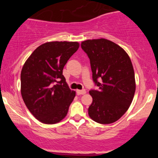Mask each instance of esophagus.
Instances as JSON below:
<instances>
[{"instance_id": "esophagus-1", "label": "esophagus", "mask_w": 158, "mask_h": 158, "mask_svg": "<svg viewBox=\"0 0 158 158\" xmlns=\"http://www.w3.org/2000/svg\"><path fill=\"white\" fill-rule=\"evenodd\" d=\"M85 93H86V90H85V89H83V90H77V95H82V94H85Z\"/></svg>"}]
</instances>
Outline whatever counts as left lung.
Returning <instances> with one entry per match:
<instances>
[{
	"mask_svg": "<svg viewBox=\"0 0 158 158\" xmlns=\"http://www.w3.org/2000/svg\"><path fill=\"white\" fill-rule=\"evenodd\" d=\"M81 47L89 58L92 78L99 87L89 91L93 102L88 114L100 124L113 123L127 111L135 96L131 59L121 47L105 39L86 40Z\"/></svg>",
	"mask_w": 158,
	"mask_h": 158,
	"instance_id": "left-lung-1",
	"label": "left lung"
}]
</instances>
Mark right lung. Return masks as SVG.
<instances>
[{"instance_id": "1", "label": "right lung", "mask_w": 158, "mask_h": 158, "mask_svg": "<svg viewBox=\"0 0 158 158\" xmlns=\"http://www.w3.org/2000/svg\"><path fill=\"white\" fill-rule=\"evenodd\" d=\"M79 47L73 41L40 45L21 73V92L29 110L40 122L55 124L66 117L76 92L69 88L63 68Z\"/></svg>"}]
</instances>
